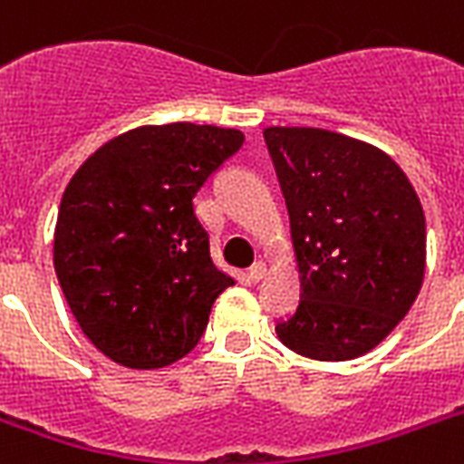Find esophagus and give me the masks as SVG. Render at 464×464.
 Instances as JSON below:
<instances>
[{"label": "esophagus", "instance_id": "1", "mask_svg": "<svg viewBox=\"0 0 464 464\" xmlns=\"http://www.w3.org/2000/svg\"><path fill=\"white\" fill-rule=\"evenodd\" d=\"M267 275V267H265V263H256L250 270H247V277H250V282H260V279Z\"/></svg>", "mask_w": 464, "mask_h": 464}]
</instances>
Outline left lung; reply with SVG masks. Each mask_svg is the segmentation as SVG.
I'll use <instances>...</instances> for the list:
<instances>
[{"instance_id": "left-lung-1", "label": "left lung", "mask_w": 464, "mask_h": 464, "mask_svg": "<svg viewBox=\"0 0 464 464\" xmlns=\"http://www.w3.org/2000/svg\"><path fill=\"white\" fill-rule=\"evenodd\" d=\"M302 302L277 338L304 358L365 355L409 314L426 272V218L404 169L326 129L270 126Z\"/></svg>"}]
</instances>
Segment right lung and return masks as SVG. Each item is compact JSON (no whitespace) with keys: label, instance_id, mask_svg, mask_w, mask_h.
<instances>
[{"label":"right lung","instance_id":"right-lung-1","mask_svg":"<svg viewBox=\"0 0 464 464\" xmlns=\"http://www.w3.org/2000/svg\"><path fill=\"white\" fill-rule=\"evenodd\" d=\"M243 140L221 126H138L67 182L53 265L82 334L109 360L158 370L199 343L233 277L211 260L194 197Z\"/></svg>","mask_w":464,"mask_h":464}]
</instances>
